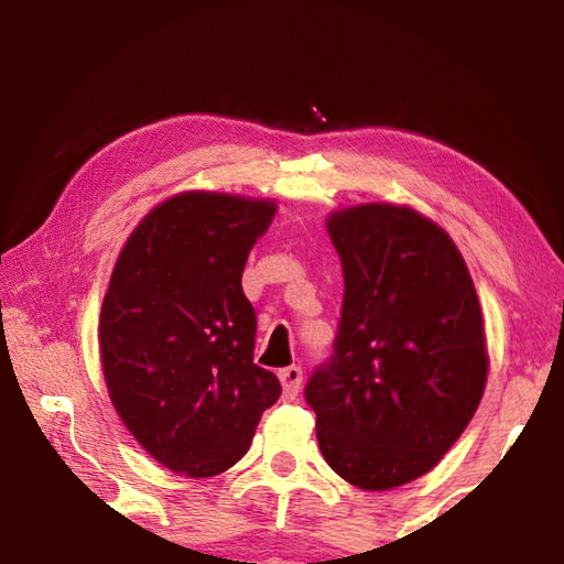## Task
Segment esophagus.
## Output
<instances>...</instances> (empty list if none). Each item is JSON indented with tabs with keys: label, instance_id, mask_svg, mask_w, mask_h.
Segmentation results:
<instances>
[{
	"label": "esophagus",
	"instance_id": "obj_1",
	"mask_svg": "<svg viewBox=\"0 0 564 564\" xmlns=\"http://www.w3.org/2000/svg\"><path fill=\"white\" fill-rule=\"evenodd\" d=\"M279 380H281V386H283V395L285 398H295V395H299V390H301V383H303V370L299 366L283 368L281 373H279Z\"/></svg>",
	"mask_w": 564,
	"mask_h": 564
}]
</instances>
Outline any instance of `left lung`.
<instances>
[{
  "label": "left lung",
  "instance_id": "left-lung-1",
  "mask_svg": "<svg viewBox=\"0 0 564 564\" xmlns=\"http://www.w3.org/2000/svg\"><path fill=\"white\" fill-rule=\"evenodd\" d=\"M326 226L346 293L305 400L333 470L390 490L433 470L480 405V301L453 238L410 206H350Z\"/></svg>",
  "mask_w": 564,
  "mask_h": 564
}]
</instances>
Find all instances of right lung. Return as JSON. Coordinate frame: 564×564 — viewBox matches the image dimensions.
Wrapping results in <instances>:
<instances>
[{
    "mask_svg": "<svg viewBox=\"0 0 564 564\" xmlns=\"http://www.w3.org/2000/svg\"><path fill=\"white\" fill-rule=\"evenodd\" d=\"M273 214L269 198L186 191L141 218L113 265L99 318L104 380L123 425L174 473L236 465L281 395L253 362L256 311L241 289Z\"/></svg>",
    "mask_w": 564,
    "mask_h": 564,
    "instance_id": "right-lung-1",
    "label": "right lung"
}]
</instances>
